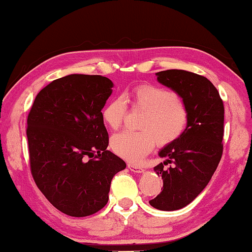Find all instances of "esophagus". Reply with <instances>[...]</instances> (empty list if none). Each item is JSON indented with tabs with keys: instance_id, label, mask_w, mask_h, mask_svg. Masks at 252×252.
I'll return each instance as SVG.
<instances>
[{
	"instance_id": "esophagus-1",
	"label": "esophagus",
	"mask_w": 252,
	"mask_h": 252,
	"mask_svg": "<svg viewBox=\"0 0 252 252\" xmlns=\"http://www.w3.org/2000/svg\"><path fill=\"white\" fill-rule=\"evenodd\" d=\"M128 169H129L130 171H132V172H136V173H141L144 172V168L140 167V165H136V164H131V163H128L127 164Z\"/></svg>"
}]
</instances>
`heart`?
<instances>
[{"label": "heart", "mask_w": 252, "mask_h": 252, "mask_svg": "<svg viewBox=\"0 0 252 252\" xmlns=\"http://www.w3.org/2000/svg\"><path fill=\"white\" fill-rule=\"evenodd\" d=\"M131 105L144 113L140 131H122L111 139V148L117 156L129 162H140L154 149L172 144L187 127L188 110L183 101L173 92L155 87L140 85L131 92ZM127 114V104L122 96L111 99L102 111V120L107 127L116 130Z\"/></svg>", "instance_id": "1"}]
</instances>
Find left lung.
Listing matches in <instances>:
<instances>
[{"label": "left lung", "instance_id": "1", "mask_svg": "<svg viewBox=\"0 0 252 252\" xmlns=\"http://www.w3.org/2000/svg\"><path fill=\"white\" fill-rule=\"evenodd\" d=\"M156 75L159 83L182 98L188 110L183 134L159 151V157L165 161L154 170L162 178L163 189L149 201L157 210L177 211L189 205L205 189L220 163L224 104L217 89L203 75L175 69ZM168 163L170 167L163 169Z\"/></svg>", "mask_w": 252, "mask_h": 252}]
</instances>
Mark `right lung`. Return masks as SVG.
Returning a JSON list of instances; mask_svg holds the SVG:
<instances>
[{
    "instance_id": "1",
    "label": "right lung",
    "mask_w": 252,
    "mask_h": 252,
    "mask_svg": "<svg viewBox=\"0 0 252 252\" xmlns=\"http://www.w3.org/2000/svg\"><path fill=\"white\" fill-rule=\"evenodd\" d=\"M113 87L102 75H65L37 94L28 114L32 178L47 200L69 216L102 210L113 177L126 168L124 160L106 150L102 110Z\"/></svg>"
}]
</instances>
